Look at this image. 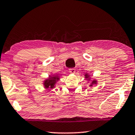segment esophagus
<instances>
[{"mask_svg":"<svg viewBox=\"0 0 135 135\" xmlns=\"http://www.w3.org/2000/svg\"><path fill=\"white\" fill-rule=\"evenodd\" d=\"M75 71H76V70L75 68H70L69 69V72L70 73H75Z\"/></svg>","mask_w":135,"mask_h":135,"instance_id":"obj_1","label":"esophagus"}]
</instances>
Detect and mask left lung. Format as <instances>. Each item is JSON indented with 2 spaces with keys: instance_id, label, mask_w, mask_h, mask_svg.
I'll list each match as a JSON object with an SVG mask.
<instances>
[{
  "instance_id": "8db88e82",
  "label": "left lung",
  "mask_w": 135,
  "mask_h": 135,
  "mask_svg": "<svg viewBox=\"0 0 135 135\" xmlns=\"http://www.w3.org/2000/svg\"><path fill=\"white\" fill-rule=\"evenodd\" d=\"M85 78H88V77H89V76H88L87 75V74H85ZM96 84V80H93V82H92V84ZM92 84H91V85H92Z\"/></svg>"
}]
</instances>
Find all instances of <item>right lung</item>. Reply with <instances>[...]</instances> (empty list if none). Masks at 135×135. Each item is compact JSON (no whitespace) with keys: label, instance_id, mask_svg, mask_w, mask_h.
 I'll return each instance as SVG.
<instances>
[{"label":"right lung","instance_id":"1","mask_svg":"<svg viewBox=\"0 0 135 135\" xmlns=\"http://www.w3.org/2000/svg\"><path fill=\"white\" fill-rule=\"evenodd\" d=\"M59 78L57 76L55 77H50L49 79L45 80L44 82V85L46 88H53L55 87V85L56 82V80H59Z\"/></svg>","mask_w":135,"mask_h":135}]
</instances>
